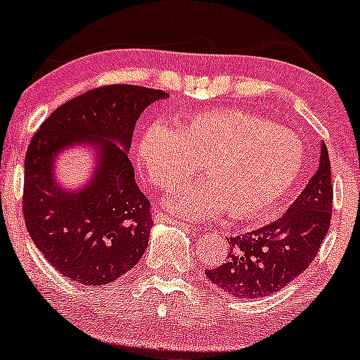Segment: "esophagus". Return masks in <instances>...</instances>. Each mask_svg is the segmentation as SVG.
Segmentation results:
<instances>
[{"instance_id": "esophagus-1", "label": "esophagus", "mask_w": 360, "mask_h": 360, "mask_svg": "<svg viewBox=\"0 0 360 360\" xmlns=\"http://www.w3.org/2000/svg\"><path fill=\"white\" fill-rule=\"evenodd\" d=\"M155 221H160V223H171V225L179 226V229L186 230V232H189V230H193L191 226H188V225H186V223L179 221V220H174V218H171V217H169V214H166V213H157V214H155Z\"/></svg>"}]
</instances>
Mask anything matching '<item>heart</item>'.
Listing matches in <instances>:
<instances>
[{"instance_id":"obj_1","label":"heart","mask_w":360,"mask_h":360,"mask_svg":"<svg viewBox=\"0 0 360 360\" xmlns=\"http://www.w3.org/2000/svg\"><path fill=\"white\" fill-rule=\"evenodd\" d=\"M137 155L152 183L164 189L205 164L206 179L174 189L164 201L169 212L188 220L226 210L240 220L266 217L303 171V147L291 131L237 108L203 111L177 128L152 123L140 135Z\"/></svg>"}]
</instances>
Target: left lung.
<instances>
[{
  "mask_svg": "<svg viewBox=\"0 0 360 360\" xmlns=\"http://www.w3.org/2000/svg\"><path fill=\"white\" fill-rule=\"evenodd\" d=\"M333 188L326 146L307 188L279 220L240 237L226 238L229 259L206 278L233 298H264L303 274L323 242L332 218Z\"/></svg>",
  "mask_w": 360,
  "mask_h": 360,
  "instance_id": "8db88e82",
  "label": "left lung"
}]
</instances>
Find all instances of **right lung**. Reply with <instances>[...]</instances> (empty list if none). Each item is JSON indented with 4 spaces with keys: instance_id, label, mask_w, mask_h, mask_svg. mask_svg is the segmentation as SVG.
I'll return each instance as SVG.
<instances>
[{
    "instance_id": "right-lung-1",
    "label": "right lung",
    "mask_w": 360,
    "mask_h": 360,
    "mask_svg": "<svg viewBox=\"0 0 360 360\" xmlns=\"http://www.w3.org/2000/svg\"><path fill=\"white\" fill-rule=\"evenodd\" d=\"M166 98L142 86H103L59 106L32 139L25 157V225L65 278L103 286L142 259L154 221L128 152L142 111ZM71 148L94 157V171L77 188L56 176L60 154Z\"/></svg>"
}]
</instances>
